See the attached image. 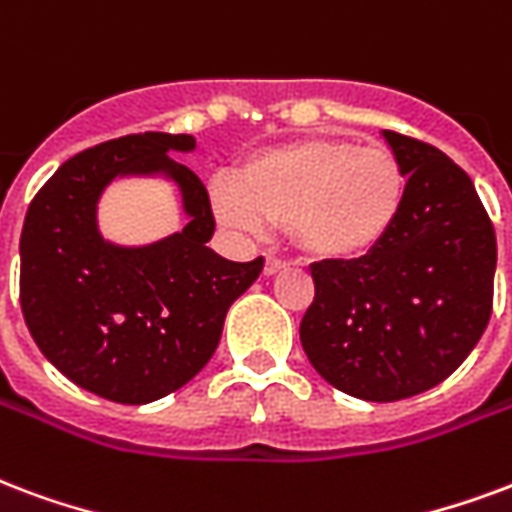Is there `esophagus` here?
I'll list each match as a JSON object with an SVG mask.
<instances>
[{
  "label": "esophagus",
  "mask_w": 512,
  "mask_h": 512,
  "mask_svg": "<svg viewBox=\"0 0 512 512\" xmlns=\"http://www.w3.org/2000/svg\"><path fill=\"white\" fill-rule=\"evenodd\" d=\"M285 268H287L285 260H279V257H266V268H263V274L276 276L279 271H285Z\"/></svg>",
  "instance_id": "34e87169"
}]
</instances>
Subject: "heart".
I'll return each instance as SVG.
<instances>
[{
    "mask_svg": "<svg viewBox=\"0 0 512 512\" xmlns=\"http://www.w3.org/2000/svg\"><path fill=\"white\" fill-rule=\"evenodd\" d=\"M407 198L399 157L385 146L304 138L252 154L236 179L211 184L219 225L263 236L287 222L295 246L317 260H358L391 236Z\"/></svg>",
    "mask_w": 512,
    "mask_h": 512,
    "instance_id": "obj_1",
    "label": "heart"
}]
</instances>
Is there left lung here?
Masks as SVG:
<instances>
[{"mask_svg": "<svg viewBox=\"0 0 512 512\" xmlns=\"http://www.w3.org/2000/svg\"><path fill=\"white\" fill-rule=\"evenodd\" d=\"M407 176L393 233L372 255L314 263L301 344L328 385L399 401L448 380L494 301L497 236L475 184L442 151L382 130Z\"/></svg>", "mask_w": 512, "mask_h": 512, "instance_id": "8db88e82", "label": "left lung"}]
</instances>
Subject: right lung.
<instances>
[{
	"mask_svg": "<svg viewBox=\"0 0 512 512\" xmlns=\"http://www.w3.org/2000/svg\"><path fill=\"white\" fill-rule=\"evenodd\" d=\"M192 135L138 132L75 154L34 195L21 230V309L40 352L83 391L149 404L179 391L214 355L227 309L263 271L206 246L214 214L203 181L170 157ZM124 175L182 192L188 225L143 247L102 239L96 206Z\"/></svg>",
	"mask_w": 512,
	"mask_h": 512,
	"instance_id": "right-lung-1",
	"label": "right lung"
}]
</instances>
